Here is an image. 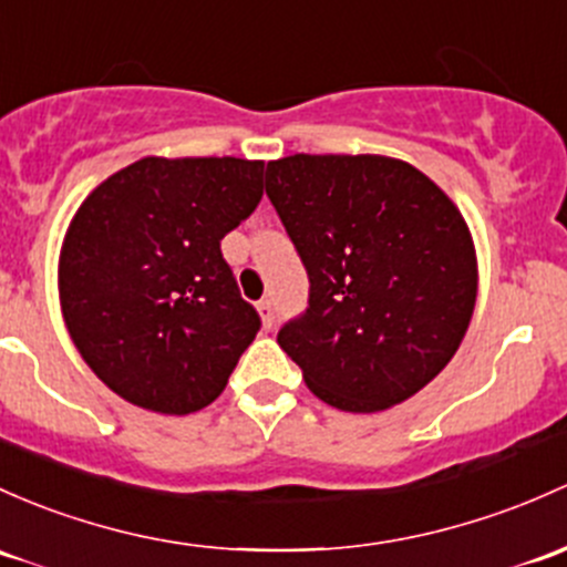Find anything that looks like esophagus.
I'll use <instances>...</instances> for the list:
<instances>
[{
  "mask_svg": "<svg viewBox=\"0 0 567 567\" xmlns=\"http://www.w3.org/2000/svg\"><path fill=\"white\" fill-rule=\"evenodd\" d=\"M258 312H260V318H264L266 329H271V326L277 323V312H274V301H271V299L260 301V303H258Z\"/></svg>",
  "mask_w": 567,
  "mask_h": 567,
  "instance_id": "obj_1",
  "label": "esophagus"
}]
</instances>
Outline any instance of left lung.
I'll return each mask as SVG.
<instances>
[{
  "instance_id": "8db88e82",
  "label": "left lung",
  "mask_w": 567,
  "mask_h": 567,
  "mask_svg": "<svg viewBox=\"0 0 567 567\" xmlns=\"http://www.w3.org/2000/svg\"><path fill=\"white\" fill-rule=\"evenodd\" d=\"M309 277V301L277 333L309 391L348 413L419 393L454 359L478 290L467 223L402 159L293 154L266 168Z\"/></svg>"
}]
</instances>
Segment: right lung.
Wrapping results in <instances>:
<instances>
[{"label": "right lung", "instance_id": "right-lung-1", "mask_svg": "<svg viewBox=\"0 0 567 567\" xmlns=\"http://www.w3.org/2000/svg\"><path fill=\"white\" fill-rule=\"evenodd\" d=\"M264 198V163L143 157L70 223L59 299L92 372L127 402L187 415L228 385L260 315L219 241Z\"/></svg>", "mask_w": 567, "mask_h": 567}]
</instances>
